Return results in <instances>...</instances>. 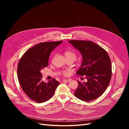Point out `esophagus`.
<instances>
[{"label": "esophagus", "instance_id": "obj_1", "mask_svg": "<svg viewBox=\"0 0 129 129\" xmlns=\"http://www.w3.org/2000/svg\"><path fill=\"white\" fill-rule=\"evenodd\" d=\"M70 81H71V80H69V79H68V80H67V79H63V80L62 81V82H69Z\"/></svg>", "mask_w": 129, "mask_h": 129}]
</instances>
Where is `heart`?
Returning a JSON list of instances; mask_svg holds the SVG:
<instances>
[{
    "mask_svg": "<svg viewBox=\"0 0 129 129\" xmlns=\"http://www.w3.org/2000/svg\"><path fill=\"white\" fill-rule=\"evenodd\" d=\"M64 56L66 58H70L74 60L76 58V53L73 50H67L64 52ZM69 73V71H66L63 72V74L64 75H67Z\"/></svg>",
    "mask_w": 129,
    "mask_h": 129,
    "instance_id": "b5f03b06",
    "label": "heart"
}]
</instances>
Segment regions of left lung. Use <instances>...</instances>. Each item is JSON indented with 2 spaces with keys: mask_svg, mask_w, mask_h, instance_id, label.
I'll return each instance as SVG.
<instances>
[{
  "mask_svg": "<svg viewBox=\"0 0 129 129\" xmlns=\"http://www.w3.org/2000/svg\"><path fill=\"white\" fill-rule=\"evenodd\" d=\"M68 42L82 56L77 74L87 79L86 82L78 81L74 95L85 102L99 98L107 89L111 78V63L107 52L92 41L72 40Z\"/></svg>",
  "mask_w": 129,
  "mask_h": 129,
  "instance_id": "obj_1",
  "label": "left lung"
}]
</instances>
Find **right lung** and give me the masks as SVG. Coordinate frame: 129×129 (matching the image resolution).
Listing matches in <instances>:
<instances>
[{
	"instance_id": "right-lung-1",
	"label": "right lung",
	"mask_w": 129,
	"mask_h": 129,
	"mask_svg": "<svg viewBox=\"0 0 129 129\" xmlns=\"http://www.w3.org/2000/svg\"><path fill=\"white\" fill-rule=\"evenodd\" d=\"M62 41L38 44L25 53L19 62L18 77L23 91L38 103L48 101L54 95L59 82L53 79L47 83L42 80L41 71L48 64L50 53Z\"/></svg>"
}]
</instances>
